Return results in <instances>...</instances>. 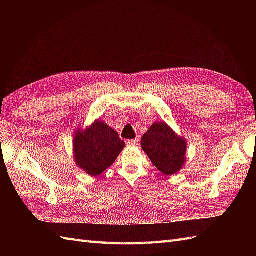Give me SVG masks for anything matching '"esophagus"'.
I'll return each mask as SVG.
<instances>
[{
  "instance_id": "esophagus-1",
  "label": "esophagus",
  "mask_w": 256,
  "mask_h": 256,
  "mask_svg": "<svg viewBox=\"0 0 256 256\" xmlns=\"http://www.w3.org/2000/svg\"><path fill=\"white\" fill-rule=\"evenodd\" d=\"M138 143V138H134V140H128V141L126 142V144H127L128 146H136Z\"/></svg>"
}]
</instances>
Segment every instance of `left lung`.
Returning a JSON list of instances; mask_svg holds the SVG:
<instances>
[{
	"label": "left lung",
	"instance_id": "8db88e82",
	"mask_svg": "<svg viewBox=\"0 0 256 256\" xmlns=\"http://www.w3.org/2000/svg\"><path fill=\"white\" fill-rule=\"evenodd\" d=\"M142 150L160 172L173 175L182 168L187 144L166 122H154L142 136Z\"/></svg>",
	"mask_w": 256,
	"mask_h": 256
}]
</instances>
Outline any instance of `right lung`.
<instances>
[{
	"label": "right lung",
	"mask_w": 256,
	"mask_h": 256,
	"mask_svg": "<svg viewBox=\"0 0 256 256\" xmlns=\"http://www.w3.org/2000/svg\"><path fill=\"white\" fill-rule=\"evenodd\" d=\"M124 147L125 142L115 130L96 120L86 131L76 132L74 160L88 174L97 176L114 164Z\"/></svg>",
	"instance_id": "1"
}]
</instances>
